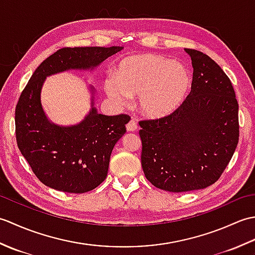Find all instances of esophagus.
I'll return each mask as SVG.
<instances>
[{"mask_svg": "<svg viewBox=\"0 0 255 255\" xmlns=\"http://www.w3.org/2000/svg\"><path fill=\"white\" fill-rule=\"evenodd\" d=\"M137 128H138V125L136 122L133 121V119H131V121L127 124V131H129V132L136 131Z\"/></svg>", "mask_w": 255, "mask_h": 255, "instance_id": "1", "label": "esophagus"}]
</instances>
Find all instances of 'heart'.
Segmentation results:
<instances>
[{"mask_svg": "<svg viewBox=\"0 0 255 255\" xmlns=\"http://www.w3.org/2000/svg\"><path fill=\"white\" fill-rule=\"evenodd\" d=\"M191 86V75L181 63L153 53L131 55L118 62L114 78L104 88L110 99L125 105L137 97L143 116L159 119L171 115L183 103Z\"/></svg>", "mask_w": 255, "mask_h": 255, "instance_id": "b5f03b06", "label": "heart"}]
</instances>
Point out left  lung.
<instances>
[{
	"instance_id": "1",
	"label": "left lung",
	"mask_w": 255,
	"mask_h": 255,
	"mask_svg": "<svg viewBox=\"0 0 255 255\" xmlns=\"http://www.w3.org/2000/svg\"><path fill=\"white\" fill-rule=\"evenodd\" d=\"M185 51L194 69L191 93L171 115L139 123L144 175L173 193L214 184L239 141V105L231 81L207 55Z\"/></svg>"
}]
</instances>
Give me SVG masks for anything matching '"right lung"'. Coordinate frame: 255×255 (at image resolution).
<instances>
[{"mask_svg": "<svg viewBox=\"0 0 255 255\" xmlns=\"http://www.w3.org/2000/svg\"><path fill=\"white\" fill-rule=\"evenodd\" d=\"M123 47L62 48L48 57L32 73L15 110L16 141L32 172L46 186L81 194L105 180L112 151L126 132L130 117L106 116L94 107L82 122L59 126L48 119L41 105V89L47 77L68 70H93Z\"/></svg>", "mask_w": 255, "mask_h": 255, "instance_id": "right-lung-1", "label": "right lung"}]
</instances>
